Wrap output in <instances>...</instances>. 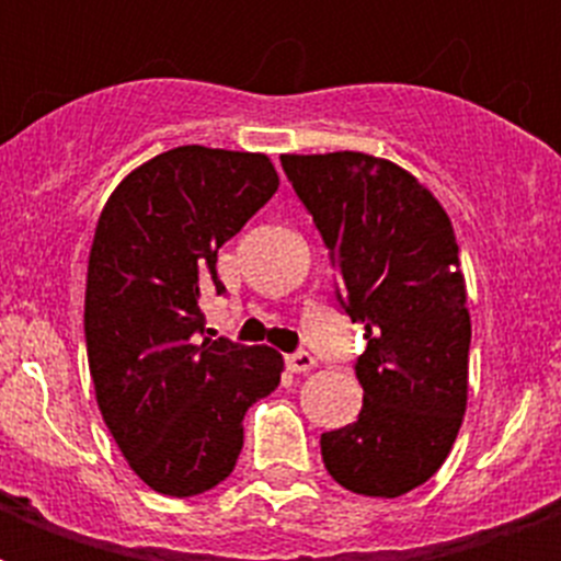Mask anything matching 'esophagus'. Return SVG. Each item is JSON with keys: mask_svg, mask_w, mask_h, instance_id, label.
<instances>
[{"mask_svg": "<svg viewBox=\"0 0 561 561\" xmlns=\"http://www.w3.org/2000/svg\"><path fill=\"white\" fill-rule=\"evenodd\" d=\"M285 364H288L290 373H311L317 367V360L308 355V352H294V355H285Z\"/></svg>", "mask_w": 561, "mask_h": 561, "instance_id": "34e87169", "label": "esophagus"}]
</instances>
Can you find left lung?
<instances>
[{
	"mask_svg": "<svg viewBox=\"0 0 561 561\" xmlns=\"http://www.w3.org/2000/svg\"><path fill=\"white\" fill-rule=\"evenodd\" d=\"M282 169L367 337L355 364L364 408L320 436L325 469L355 495L399 497L439 471L469 399L471 317L451 218L410 171L373 153H282Z\"/></svg>",
	"mask_w": 561,
	"mask_h": 561,
	"instance_id": "8db88e82",
	"label": "left lung"
}]
</instances>
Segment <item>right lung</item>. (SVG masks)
Returning <instances> with one entry per match:
<instances>
[{"mask_svg":"<svg viewBox=\"0 0 561 561\" xmlns=\"http://www.w3.org/2000/svg\"><path fill=\"white\" fill-rule=\"evenodd\" d=\"M276 188L264 153L183 145L130 171L99 215L83 299L90 375L118 451L160 495L227 480L247 408L279 387L285 360L271 346L197 337L201 297L224 294L218 250Z\"/></svg>","mask_w":561,"mask_h":561,"instance_id":"obj_1","label":"right lung"}]
</instances>
